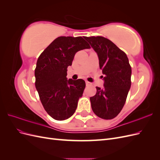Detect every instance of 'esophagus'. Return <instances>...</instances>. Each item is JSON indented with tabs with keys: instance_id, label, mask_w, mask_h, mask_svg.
Returning a JSON list of instances; mask_svg holds the SVG:
<instances>
[{
	"instance_id": "obj_1",
	"label": "esophagus",
	"mask_w": 160,
	"mask_h": 160,
	"mask_svg": "<svg viewBox=\"0 0 160 160\" xmlns=\"http://www.w3.org/2000/svg\"><path fill=\"white\" fill-rule=\"evenodd\" d=\"M91 85V83H90V82H89V81H86V85Z\"/></svg>"
}]
</instances>
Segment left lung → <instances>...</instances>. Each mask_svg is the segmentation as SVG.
<instances>
[{"instance_id":"1","label":"left lung","mask_w":160,"mask_h":160,"mask_svg":"<svg viewBox=\"0 0 160 160\" xmlns=\"http://www.w3.org/2000/svg\"><path fill=\"white\" fill-rule=\"evenodd\" d=\"M84 38L98 54L99 68L105 75L103 88L96 87V94L90 98L92 110L101 119H113L126 101L132 83V67L126 54L108 38Z\"/></svg>"}]
</instances>
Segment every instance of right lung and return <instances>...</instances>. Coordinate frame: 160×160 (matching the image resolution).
I'll list each match as a JSON object with an SVG mask.
<instances>
[{"label":"right lung","instance_id":"right-lung-1","mask_svg":"<svg viewBox=\"0 0 160 160\" xmlns=\"http://www.w3.org/2000/svg\"><path fill=\"white\" fill-rule=\"evenodd\" d=\"M90 46L81 37H59L38 57L35 87L41 103L51 118L65 120L73 115L85 88L84 80H67V71L77 52Z\"/></svg>","mask_w":160,"mask_h":160}]
</instances>
